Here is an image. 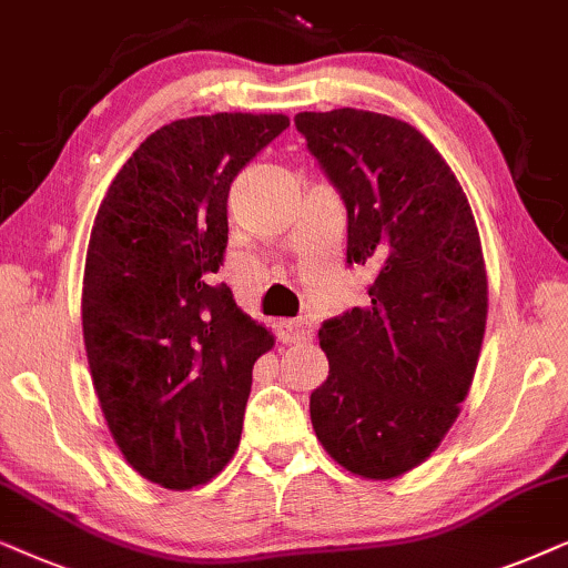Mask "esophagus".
I'll return each instance as SVG.
<instances>
[{"label":"esophagus","instance_id":"1","mask_svg":"<svg viewBox=\"0 0 568 568\" xmlns=\"http://www.w3.org/2000/svg\"><path fill=\"white\" fill-rule=\"evenodd\" d=\"M277 337L283 343H301V339L312 337V327L306 320H283L277 322Z\"/></svg>","mask_w":568,"mask_h":568}]
</instances>
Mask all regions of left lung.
I'll return each mask as SVG.
<instances>
[{
    "label": "left lung",
    "mask_w": 568,
    "mask_h": 568,
    "mask_svg": "<svg viewBox=\"0 0 568 568\" xmlns=\"http://www.w3.org/2000/svg\"><path fill=\"white\" fill-rule=\"evenodd\" d=\"M347 210V264L374 272L366 306L320 327L329 376L308 413L322 447L361 478H397L430 457L467 397L488 280L470 202L438 150L374 111L298 113Z\"/></svg>",
    "instance_id": "1"
}]
</instances>
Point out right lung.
Wrapping results in <instances>:
<instances>
[{"instance_id": "right-lung-1", "label": "right lung", "mask_w": 568, "mask_h": 568, "mask_svg": "<svg viewBox=\"0 0 568 568\" xmlns=\"http://www.w3.org/2000/svg\"><path fill=\"white\" fill-rule=\"evenodd\" d=\"M291 121L215 113L155 130L111 181L82 280V337L121 455L171 490L239 447L252 368L275 339L213 285L239 171Z\"/></svg>"}]
</instances>
